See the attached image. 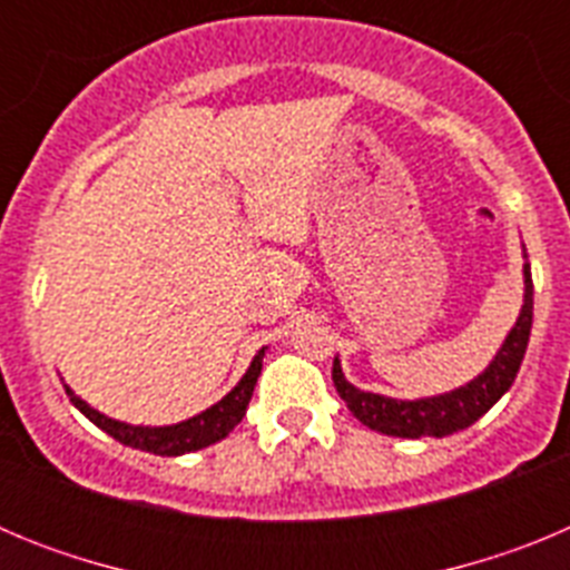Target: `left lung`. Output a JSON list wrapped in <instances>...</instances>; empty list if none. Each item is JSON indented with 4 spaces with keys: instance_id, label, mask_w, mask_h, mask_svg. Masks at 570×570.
I'll return each mask as SVG.
<instances>
[{
    "instance_id": "1",
    "label": "left lung",
    "mask_w": 570,
    "mask_h": 570,
    "mask_svg": "<svg viewBox=\"0 0 570 570\" xmlns=\"http://www.w3.org/2000/svg\"><path fill=\"white\" fill-rule=\"evenodd\" d=\"M533 322V285H531V268L525 265V305L520 311V320L508 334L505 345L500 347V354L493 356L491 365L482 371L473 382L465 387H456L451 394L431 396V400L402 402L387 400L380 394H367L360 391L342 376L340 360H334V385L336 394L345 400L351 407V414L367 425L371 431H380L387 436H402V440H420V436H451L456 431H465L468 425L480 420L485 411H491L493 402L505 394L508 387L517 380V371L525 356L528 336H531Z\"/></svg>"
}]
</instances>
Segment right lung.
Segmentation results:
<instances>
[{
	"label": "right lung",
	"mask_w": 570,
	"mask_h": 570,
	"mask_svg": "<svg viewBox=\"0 0 570 570\" xmlns=\"http://www.w3.org/2000/svg\"><path fill=\"white\" fill-rule=\"evenodd\" d=\"M262 356H265V347L254 356L248 374L242 376L239 385H236L228 396H223L216 405H210L208 411H203V414L194 416V420H185L179 422V425H168V428L125 425V422L108 420L105 414L94 411V407H90L88 402L79 400L68 385H65V394L70 396V402H73V405H77L79 411L94 422V425L102 428L105 434H110L114 440L122 442V445L139 448V451H148V454H159V456H179V454H190V451H199V448H208L214 445V442L225 440V436L239 425L245 411H248V402H250V394H254L256 380H259Z\"/></svg>",
	"instance_id": "add662e5"
}]
</instances>
